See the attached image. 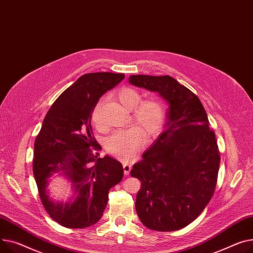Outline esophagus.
<instances>
[{
  "label": "esophagus",
  "mask_w": 253,
  "mask_h": 253,
  "mask_svg": "<svg viewBox=\"0 0 253 253\" xmlns=\"http://www.w3.org/2000/svg\"><path fill=\"white\" fill-rule=\"evenodd\" d=\"M124 171H125V174L126 175H127V174H129V171H130V169H131V166L130 165H128V163H124Z\"/></svg>",
  "instance_id": "esophagus-1"
}]
</instances>
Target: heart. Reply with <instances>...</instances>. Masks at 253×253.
<instances>
[{"label": "heart", "instance_id": "b5f03b06", "mask_svg": "<svg viewBox=\"0 0 253 253\" xmlns=\"http://www.w3.org/2000/svg\"><path fill=\"white\" fill-rule=\"evenodd\" d=\"M115 97L122 105L130 110V123L135 126L114 131L105 142V149L112 156L124 161H128L140 151L147 140L155 138L166 123L167 109L165 104L156 98L142 100V95L136 88L122 87L115 93ZM103 100L94 106L91 120L101 127V111Z\"/></svg>", "mask_w": 253, "mask_h": 253}]
</instances>
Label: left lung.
<instances>
[{"label":"left lung","mask_w":253,"mask_h":253,"mask_svg":"<svg viewBox=\"0 0 253 253\" xmlns=\"http://www.w3.org/2000/svg\"><path fill=\"white\" fill-rule=\"evenodd\" d=\"M128 81L169 104L165 131L130 170L141 181L137 213L148 229H183L198 217L215 190L220 157L214 131L199 98L171 77L137 74Z\"/></svg>","instance_id":"1"}]
</instances>
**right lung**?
<instances>
[{
	"mask_svg": "<svg viewBox=\"0 0 253 253\" xmlns=\"http://www.w3.org/2000/svg\"><path fill=\"white\" fill-rule=\"evenodd\" d=\"M124 79V73L84 74L56 99L36 138L33 169L39 195L48 214L63 227L95 225L106 209L109 190L123 180L122 163L95 152L101 146L91 113L101 96ZM56 171L73 184L77 197L72 204H54L45 194L47 177Z\"/></svg>",
	"mask_w": 253,
	"mask_h": 253,
	"instance_id": "obj_1",
	"label": "right lung"
}]
</instances>
